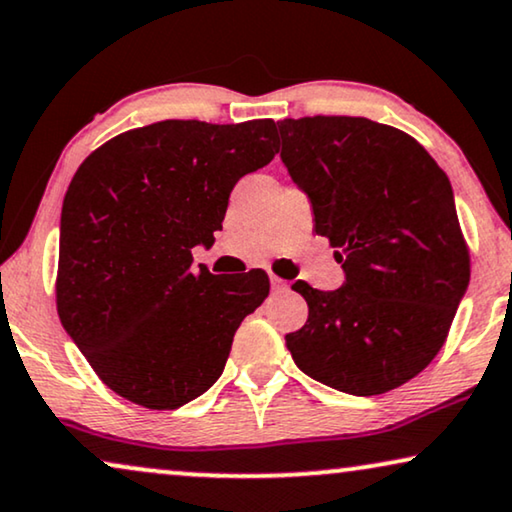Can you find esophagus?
Returning a JSON list of instances; mask_svg holds the SVG:
<instances>
[{
    "instance_id": "esophagus-1",
    "label": "esophagus",
    "mask_w": 512,
    "mask_h": 512,
    "mask_svg": "<svg viewBox=\"0 0 512 512\" xmlns=\"http://www.w3.org/2000/svg\"><path fill=\"white\" fill-rule=\"evenodd\" d=\"M270 284H272V291H286V289H289V282H286V279H282V277H275V275H270Z\"/></svg>"
}]
</instances>
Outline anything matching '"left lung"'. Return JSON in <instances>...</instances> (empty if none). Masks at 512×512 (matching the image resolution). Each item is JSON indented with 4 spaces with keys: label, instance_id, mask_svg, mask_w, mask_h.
I'll return each mask as SVG.
<instances>
[{
    "label": "left lung",
    "instance_id": "obj_1",
    "mask_svg": "<svg viewBox=\"0 0 512 512\" xmlns=\"http://www.w3.org/2000/svg\"><path fill=\"white\" fill-rule=\"evenodd\" d=\"M282 163L310 198L345 284L291 286L305 326L286 335L296 366L326 387L375 396L440 352L471 279L447 174L417 139L361 116L284 118Z\"/></svg>",
    "mask_w": 512,
    "mask_h": 512
}]
</instances>
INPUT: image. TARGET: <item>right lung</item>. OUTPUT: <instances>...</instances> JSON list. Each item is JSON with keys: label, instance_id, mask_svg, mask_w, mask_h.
Masks as SVG:
<instances>
[{"label": "right lung", "instance_id": "1", "mask_svg": "<svg viewBox=\"0 0 512 512\" xmlns=\"http://www.w3.org/2000/svg\"><path fill=\"white\" fill-rule=\"evenodd\" d=\"M275 153L270 118L160 121L109 139L76 170L60 216L58 314L118 396L174 410L221 377L270 279H221L191 251L212 247L233 186Z\"/></svg>", "mask_w": 512, "mask_h": 512}]
</instances>
